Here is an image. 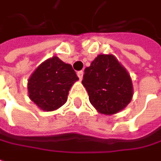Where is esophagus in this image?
Here are the masks:
<instances>
[{
  "label": "esophagus",
  "mask_w": 161,
  "mask_h": 161,
  "mask_svg": "<svg viewBox=\"0 0 161 161\" xmlns=\"http://www.w3.org/2000/svg\"><path fill=\"white\" fill-rule=\"evenodd\" d=\"M83 75H84V71H78L77 72V76L79 77L80 80H82V78H83Z\"/></svg>",
  "instance_id": "1"
}]
</instances>
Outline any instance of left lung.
<instances>
[{"mask_svg": "<svg viewBox=\"0 0 161 161\" xmlns=\"http://www.w3.org/2000/svg\"><path fill=\"white\" fill-rule=\"evenodd\" d=\"M82 84L92 105L103 114H114L125 108L133 94L129 74L113 55L97 56L85 68Z\"/></svg>", "mask_w": 161, "mask_h": 161, "instance_id": "8db88e82", "label": "left lung"}]
</instances>
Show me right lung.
Instances as JSON below:
<instances>
[{
    "instance_id": "obj_1",
    "label": "right lung",
    "mask_w": 161,
    "mask_h": 161,
    "mask_svg": "<svg viewBox=\"0 0 161 161\" xmlns=\"http://www.w3.org/2000/svg\"><path fill=\"white\" fill-rule=\"evenodd\" d=\"M78 77L69 64L58 57L46 60L34 71L29 79V97L39 108L54 111L61 107Z\"/></svg>"
}]
</instances>
